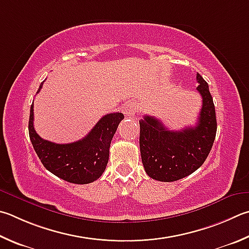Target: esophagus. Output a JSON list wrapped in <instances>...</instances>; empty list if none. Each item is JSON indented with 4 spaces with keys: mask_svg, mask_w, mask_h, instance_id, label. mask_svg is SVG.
Wrapping results in <instances>:
<instances>
[{
    "mask_svg": "<svg viewBox=\"0 0 249 249\" xmlns=\"http://www.w3.org/2000/svg\"><path fill=\"white\" fill-rule=\"evenodd\" d=\"M138 107L135 102H130L124 107V114L127 116H134L135 113L137 112Z\"/></svg>",
    "mask_w": 249,
    "mask_h": 249,
    "instance_id": "esophagus-1",
    "label": "esophagus"
}]
</instances>
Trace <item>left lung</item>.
Here are the masks:
<instances>
[{
	"label": "left lung",
	"mask_w": 249,
	"mask_h": 249,
	"mask_svg": "<svg viewBox=\"0 0 249 249\" xmlns=\"http://www.w3.org/2000/svg\"><path fill=\"white\" fill-rule=\"evenodd\" d=\"M197 91L202 107L196 126L169 130L160 120L144 115L139 121L140 155L144 171L160 182H174L186 178L206 161L213 144L216 119L209 86L197 74Z\"/></svg>",
	"instance_id": "obj_1"
}]
</instances>
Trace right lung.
I'll return each instance as SVG.
<instances>
[{"label": "right lung", "mask_w": 249, "mask_h": 249, "mask_svg": "<svg viewBox=\"0 0 249 249\" xmlns=\"http://www.w3.org/2000/svg\"><path fill=\"white\" fill-rule=\"evenodd\" d=\"M41 83L38 91L42 88ZM124 115L110 113L94 125L87 136L71 143L44 140L34 127V103L30 107L29 137L44 168L57 178L74 184H89L105 172L110 155L111 140Z\"/></svg>", "instance_id": "right-lung-1"}]
</instances>
